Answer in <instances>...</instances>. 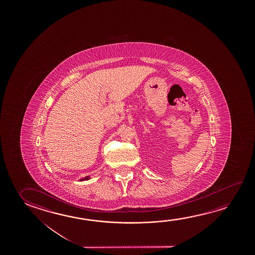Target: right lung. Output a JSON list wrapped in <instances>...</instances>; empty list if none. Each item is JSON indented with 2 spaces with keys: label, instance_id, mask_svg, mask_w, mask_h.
Instances as JSON below:
<instances>
[{
  "label": "right lung",
  "instance_id": "obj_1",
  "mask_svg": "<svg viewBox=\"0 0 255 255\" xmlns=\"http://www.w3.org/2000/svg\"><path fill=\"white\" fill-rule=\"evenodd\" d=\"M89 180V176L88 177H85V178H83V179H81V181H83V180Z\"/></svg>",
  "mask_w": 255,
  "mask_h": 255
}]
</instances>
